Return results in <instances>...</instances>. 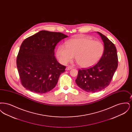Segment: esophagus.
Wrapping results in <instances>:
<instances>
[{
	"instance_id": "obj_1",
	"label": "esophagus",
	"mask_w": 132,
	"mask_h": 132,
	"mask_svg": "<svg viewBox=\"0 0 132 132\" xmlns=\"http://www.w3.org/2000/svg\"><path fill=\"white\" fill-rule=\"evenodd\" d=\"M72 68H72V67H71V66H68V67H67L66 68V70H69L72 69Z\"/></svg>"
}]
</instances>
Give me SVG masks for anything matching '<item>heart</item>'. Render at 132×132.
Listing matches in <instances>:
<instances>
[{"label": "heart", "mask_w": 132, "mask_h": 132, "mask_svg": "<svg viewBox=\"0 0 132 132\" xmlns=\"http://www.w3.org/2000/svg\"><path fill=\"white\" fill-rule=\"evenodd\" d=\"M103 50V45L100 42L80 37L68 40L66 45L59 46L57 56L63 64L71 61L75 56L77 63L82 67L87 68L93 65L100 59Z\"/></svg>", "instance_id": "obj_1"}]
</instances>
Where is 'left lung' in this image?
I'll return each mask as SVG.
<instances>
[{
    "label": "left lung",
    "instance_id": "1",
    "mask_svg": "<svg viewBox=\"0 0 132 132\" xmlns=\"http://www.w3.org/2000/svg\"><path fill=\"white\" fill-rule=\"evenodd\" d=\"M102 39L104 50L101 59L93 67L79 69L75 80L79 87L88 93L101 91L109 86L118 67L116 48L106 36L97 32Z\"/></svg>",
    "mask_w": 132,
    "mask_h": 132
}]
</instances>
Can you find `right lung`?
<instances>
[{"label": "right lung", "instance_id": "right-lung-1", "mask_svg": "<svg viewBox=\"0 0 132 132\" xmlns=\"http://www.w3.org/2000/svg\"><path fill=\"white\" fill-rule=\"evenodd\" d=\"M68 36L61 32L41 31L26 38L17 58L22 86L33 93L44 94L54 88L66 66L54 56L56 44Z\"/></svg>", "mask_w": 132, "mask_h": 132}]
</instances>
